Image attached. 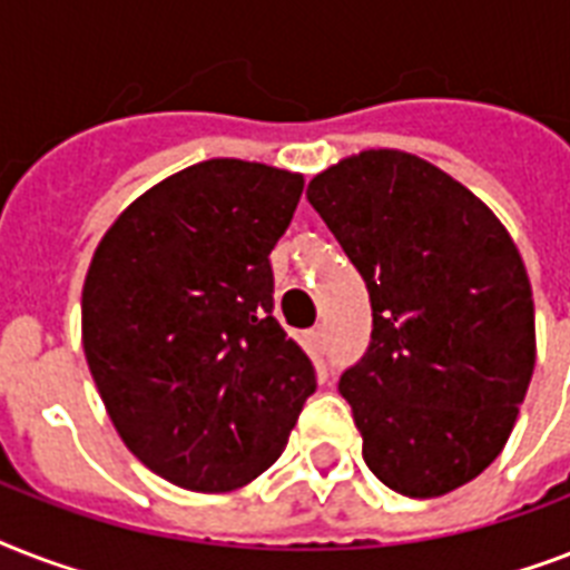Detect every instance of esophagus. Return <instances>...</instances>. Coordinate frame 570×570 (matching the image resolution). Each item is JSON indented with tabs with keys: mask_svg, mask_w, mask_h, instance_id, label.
I'll return each mask as SVG.
<instances>
[{
	"mask_svg": "<svg viewBox=\"0 0 570 570\" xmlns=\"http://www.w3.org/2000/svg\"><path fill=\"white\" fill-rule=\"evenodd\" d=\"M307 343H311L313 348H322V346H325V328L307 331Z\"/></svg>",
	"mask_w": 570,
	"mask_h": 570,
	"instance_id": "obj_1",
	"label": "esophagus"
}]
</instances>
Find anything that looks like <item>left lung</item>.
Returning <instances> with one entry per match:
<instances>
[{
  "instance_id": "8db88e82",
  "label": "left lung",
  "mask_w": 570,
  "mask_h": 570,
  "mask_svg": "<svg viewBox=\"0 0 570 570\" xmlns=\"http://www.w3.org/2000/svg\"><path fill=\"white\" fill-rule=\"evenodd\" d=\"M307 200L364 277L373 340L340 375L364 461L405 497H441L503 452L535 366L523 259L491 209L402 150L316 174Z\"/></svg>"
}]
</instances>
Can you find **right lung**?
<instances>
[{
    "mask_svg": "<svg viewBox=\"0 0 570 570\" xmlns=\"http://www.w3.org/2000/svg\"><path fill=\"white\" fill-rule=\"evenodd\" d=\"M302 189V174L268 165L197 163L132 200L94 250L88 370L129 452L174 485H248L316 390L272 316L268 254Z\"/></svg>",
    "mask_w": 570,
    "mask_h": 570,
    "instance_id": "add662e5",
    "label": "right lung"
}]
</instances>
